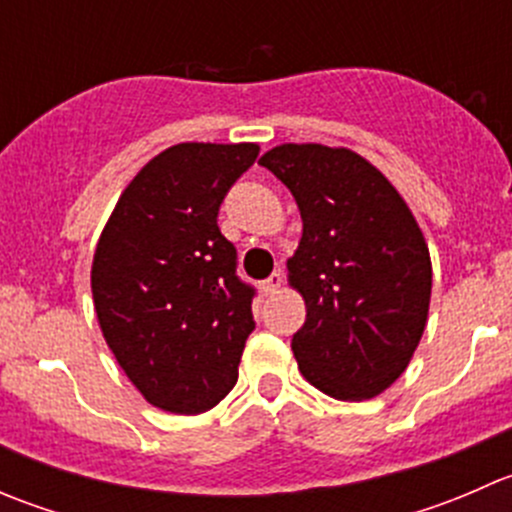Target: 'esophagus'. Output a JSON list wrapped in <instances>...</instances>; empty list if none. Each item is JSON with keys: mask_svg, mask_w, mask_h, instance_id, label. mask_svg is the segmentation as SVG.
Instances as JSON below:
<instances>
[{"mask_svg": "<svg viewBox=\"0 0 512 512\" xmlns=\"http://www.w3.org/2000/svg\"><path fill=\"white\" fill-rule=\"evenodd\" d=\"M282 285H285V277H282V272L277 270V272H272L265 282H262V292L275 294V292H280Z\"/></svg>", "mask_w": 512, "mask_h": 512, "instance_id": "obj_1", "label": "esophagus"}]
</instances>
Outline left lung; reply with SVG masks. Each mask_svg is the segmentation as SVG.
I'll use <instances>...</instances> for the list:
<instances>
[{"label": "left lung", "mask_w": 512, "mask_h": 512, "mask_svg": "<svg viewBox=\"0 0 512 512\" xmlns=\"http://www.w3.org/2000/svg\"><path fill=\"white\" fill-rule=\"evenodd\" d=\"M297 200L287 280L307 307L299 371L339 401H366L406 371L426 329L431 255L399 190L349 148L282 143L260 158Z\"/></svg>", "instance_id": "obj_1"}]
</instances>
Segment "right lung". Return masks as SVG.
<instances>
[{
	"label": "right lung",
	"instance_id": "add662e5",
	"mask_svg": "<svg viewBox=\"0 0 512 512\" xmlns=\"http://www.w3.org/2000/svg\"><path fill=\"white\" fill-rule=\"evenodd\" d=\"M257 153V143L165 148L126 185L98 237V327L143 399L170 414L220 404L255 329V289L235 275L218 210Z\"/></svg>",
	"mask_w": 512,
	"mask_h": 512
}]
</instances>
